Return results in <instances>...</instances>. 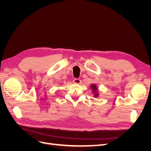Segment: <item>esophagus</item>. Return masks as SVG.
<instances>
[{"instance_id": "obj_1", "label": "esophagus", "mask_w": 151, "mask_h": 151, "mask_svg": "<svg viewBox=\"0 0 151 151\" xmlns=\"http://www.w3.org/2000/svg\"><path fill=\"white\" fill-rule=\"evenodd\" d=\"M73 81H74V83L75 84H79L81 83V80L80 79H78V78L74 79Z\"/></svg>"}]
</instances>
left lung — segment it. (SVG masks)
<instances>
[{"mask_svg": "<svg viewBox=\"0 0 151 151\" xmlns=\"http://www.w3.org/2000/svg\"><path fill=\"white\" fill-rule=\"evenodd\" d=\"M91 88H92V89H93V93H95L94 97H97L98 96V93H97L98 88H97L95 84H93L92 86H91Z\"/></svg>", "mask_w": 151, "mask_h": 151, "instance_id": "1", "label": "left lung"}]
</instances>
